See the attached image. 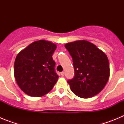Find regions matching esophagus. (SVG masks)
Returning a JSON list of instances; mask_svg holds the SVG:
<instances>
[{"label": "esophagus", "instance_id": "obj_1", "mask_svg": "<svg viewBox=\"0 0 124 124\" xmlns=\"http://www.w3.org/2000/svg\"><path fill=\"white\" fill-rule=\"evenodd\" d=\"M61 76H64V72H61Z\"/></svg>", "mask_w": 124, "mask_h": 124}]
</instances>
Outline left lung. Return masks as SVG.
Instances as JSON below:
<instances>
[{"label":"left lung","mask_w":124,"mask_h":124,"mask_svg":"<svg viewBox=\"0 0 124 124\" xmlns=\"http://www.w3.org/2000/svg\"><path fill=\"white\" fill-rule=\"evenodd\" d=\"M64 46L71 56L74 69V78L68 81L72 92L85 99L99 94L109 78L106 54L86 40L68 43Z\"/></svg>","instance_id":"obj_1"}]
</instances>
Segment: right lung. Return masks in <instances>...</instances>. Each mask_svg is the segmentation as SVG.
I'll list each match as a JSON object with an SVG mask.
<instances>
[{"label": "right lung", "instance_id": "right-lung-1", "mask_svg": "<svg viewBox=\"0 0 124 124\" xmlns=\"http://www.w3.org/2000/svg\"><path fill=\"white\" fill-rule=\"evenodd\" d=\"M56 45L51 41L33 42L17 54L14 76L22 90L30 96L41 97L54 87L59 76L52 58Z\"/></svg>", "mask_w": 124, "mask_h": 124}]
</instances>
